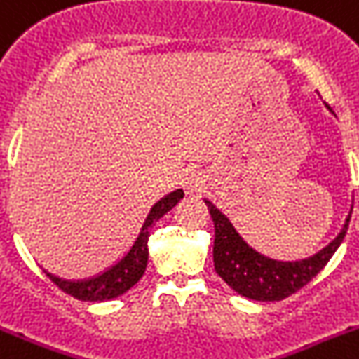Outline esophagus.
<instances>
[{
    "label": "esophagus",
    "mask_w": 359,
    "mask_h": 359,
    "mask_svg": "<svg viewBox=\"0 0 359 359\" xmlns=\"http://www.w3.org/2000/svg\"><path fill=\"white\" fill-rule=\"evenodd\" d=\"M203 184H204L203 177H201L198 173H191L188 179H186L184 186H186V191H188L189 195H194V194H198V191L203 189Z\"/></svg>",
    "instance_id": "esophagus-1"
}]
</instances>
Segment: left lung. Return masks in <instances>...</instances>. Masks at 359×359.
I'll list each match as a JSON object with an SVG mask.
<instances>
[{"instance_id":"8db88e82","label":"left lung","mask_w":359,"mask_h":359,"mask_svg":"<svg viewBox=\"0 0 359 359\" xmlns=\"http://www.w3.org/2000/svg\"><path fill=\"white\" fill-rule=\"evenodd\" d=\"M204 203L215 226V241H213L215 272L237 294L254 301H281L312 281V277L323 270L325 264L330 261L334 252L343 243L352 213L351 210L338 237L332 243H328L323 250H319L318 254L301 261H277L255 252L237 233L230 219L215 204L210 203L208 198H204Z\"/></svg>"}]
</instances>
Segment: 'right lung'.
<instances>
[{
  "label": "right lung",
  "mask_w": 359,
  "mask_h": 359,
  "mask_svg": "<svg viewBox=\"0 0 359 359\" xmlns=\"http://www.w3.org/2000/svg\"><path fill=\"white\" fill-rule=\"evenodd\" d=\"M184 197L182 189H175L165 197H162L155 206L149 210L146 221L142 224V230L138 233L137 241L133 246L129 248V252L120 259L118 263L107 268L105 272L98 273L89 279H78V281H71V279H62V277L54 276V273H47L50 281L63 292H67L69 296L76 297L80 301H107L113 297L122 296L123 292H128L129 288L137 285L140 281V277L144 276L147 266V239H149V230L162 215L170 212L175 204L179 203L180 198Z\"/></svg>",
  "instance_id": "obj_1"
}]
</instances>
